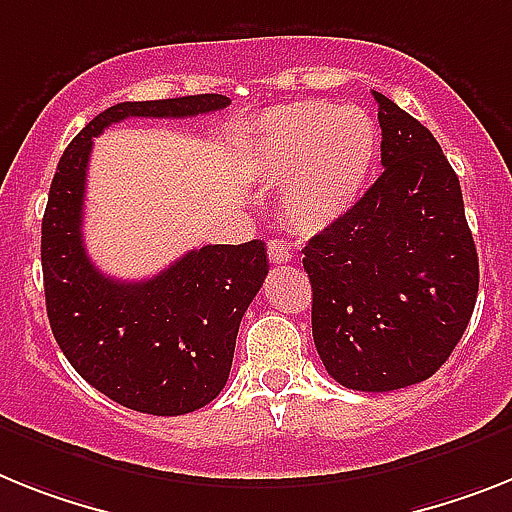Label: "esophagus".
Listing matches in <instances>:
<instances>
[{"label":"esophagus","instance_id":"34e87169","mask_svg":"<svg viewBox=\"0 0 512 512\" xmlns=\"http://www.w3.org/2000/svg\"><path fill=\"white\" fill-rule=\"evenodd\" d=\"M268 257L270 263H286V260H291L289 244L281 242V239H268Z\"/></svg>","mask_w":512,"mask_h":512}]
</instances>
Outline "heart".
<instances>
[{"mask_svg":"<svg viewBox=\"0 0 512 512\" xmlns=\"http://www.w3.org/2000/svg\"><path fill=\"white\" fill-rule=\"evenodd\" d=\"M380 127L362 106L294 101L252 124V169L278 184V213L299 234H320L351 213L375 174Z\"/></svg>","mask_w":512,"mask_h":512,"instance_id":"obj_1","label":"heart"}]
</instances>
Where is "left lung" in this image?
I'll list each match as a JSON object with an SVG mask.
<instances>
[{"instance_id": "8db88e82", "label": "left lung", "mask_w": 512, "mask_h": 512, "mask_svg": "<svg viewBox=\"0 0 512 512\" xmlns=\"http://www.w3.org/2000/svg\"><path fill=\"white\" fill-rule=\"evenodd\" d=\"M382 171L336 226L309 239L312 336L343 388L388 393L427 380L461 341L479 257L461 182L435 135L375 93Z\"/></svg>"}]
</instances>
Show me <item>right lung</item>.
Here are the masks:
<instances>
[{"mask_svg":"<svg viewBox=\"0 0 512 512\" xmlns=\"http://www.w3.org/2000/svg\"><path fill=\"white\" fill-rule=\"evenodd\" d=\"M229 103L218 93L117 103L67 145L51 182L41 223L51 333L77 375L140 414H190L221 393L239 322L268 276V249L260 239L208 244L145 281L103 276L83 244L93 137L122 119H184Z\"/></svg>","mask_w":512,"mask_h":512,"instance_id":"add662e5","label":"right lung"}]
</instances>
